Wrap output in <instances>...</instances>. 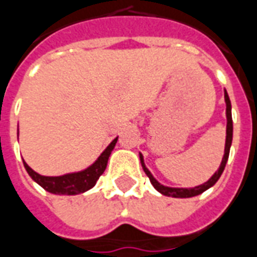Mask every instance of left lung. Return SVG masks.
Returning <instances> with one entry per match:
<instances>
[{"instance_id": "left-lung-1", "label": "left lung", "mask_w": 257, "mask_h": 257, "mask_svg": "<svg viewBox=\"0 0 257 257\" xmlns=\"http://www.w3.org/2000/svg\"><path fill=\"white\" fill-rule=\"evenodd\" d=\"M224 101H225V116H227V136H225V147H224V156L221 159V163H220V167L217 169V172H214L212 177L207 180L206 183L201 184V185H196L194 188H174V187H166L161 184L156 178L152 176V173L149 172L145 163H144V156L143 154H140V161H141V166H143L144 172L148 176L149 180H151V184L155 187V190L159 191L162 195L172 196V198H191V196H196L205 192L206 190H209L210 187H213L214 184L217 183V180L221 176V173L224 172L225 163L228 161V155H230V148L231 143H232V116H231V101L228 98V94L227 91L224 90Z\"/></svg>"}]
</instances>
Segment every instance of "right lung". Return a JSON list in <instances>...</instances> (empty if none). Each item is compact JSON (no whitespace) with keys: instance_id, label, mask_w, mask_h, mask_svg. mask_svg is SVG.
<instances>
[{"instance_id":"right-lung-1","label":"right lung","mask_w":257,"mask_h":257,"mask_svg":"<svg viewBox=\"0 0 257 257\" xmlns=\"http://www.w3.org/2000/svg\"><path fill=\"white\" fill-rule=\"evenodd\" d=\"M116 143H117V137L109 144L106 149L98 156V159L91 166L81 170V172L67 173L63 176L48 177V176H41V174L34 172L25 161H23V165H25V169L29 173V176L38 185H41L45 191H48L51 194H56V195H77V194H83L85 191L91 190L95 185L96 180L106 169L109 156L112 154Z\"/></svg>"}]
</instances>
